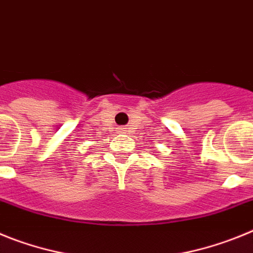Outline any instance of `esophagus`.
I'll return each instance as SVG.
<instances>
[{"label": "esophagus", "mask_w": 253, "mask_h": 253, "mask_svg": "<svg viewBox=\"0 0 253 253\" xmlns=\"http://www.w3.org/2000/svg\"><path fill=\"white\" fill-rule=\"evenodd\" d=\"M120 133H125V130H124V128H122V129H120Z\"/></svg>", "instance_id": "esophagus-1"}]
</instances>
